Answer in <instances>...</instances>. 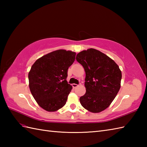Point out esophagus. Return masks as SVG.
Masks as SVG:
<instances>
[{
    "instance_id": "1",
    "label": "esophagus",
    "mask_w": 147,
    "mask_h": 147,
    "mask_svg": "<svg viewBox=\"0 0 147 147\" xmlns=\"http://www.w3.org/2000/svg\"><path fill=\"white\" fill-rule=\"evenodd\" d=\"M78 86H79L78 85H77V84H75V83H73V84H72V86H73L74 88H76V87H78Z\"/></svg>"
}]
</instances>
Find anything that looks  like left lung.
Listing matches in <instances>:
<instances>
[{
  "mask_svg": "<svg viewBox=\"0 0 147 147\" xmlns=\"http://www.w3.org/2000/svg\"><path fill=\"white\" fill-rule=\"evenodd\" d=\"M76 59L86 73V93L80 98L81 104L93 113L105 110L120 89L122 74L118 65L94 49L80 52Z\"/></svg>",
  "mask_w": 147,
  "mask_h": 147,
  "instance_id": "obj_1",
  "label": "left lung"
}]
</instances>
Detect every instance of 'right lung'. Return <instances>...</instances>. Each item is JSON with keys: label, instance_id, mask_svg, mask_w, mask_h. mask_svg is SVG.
Returning <instances> with one entry per match:
<instances>
[{"label": "right lung", "instance_id": "1", "mask_svg": "<svg viewBox=\"0 0 147 147\" xmlns=\"http://www.w3.org/2000/svg\"><path fill=\"white\" fill-rule=\"evenodd\" d=\"M76 53L57 50L35 62L28 73L31 93L44 110L54 112L66 103L72 86L66 78L68 68L75 60Z\"/></svg>", "mask_w": 147, "mask_h": 147}]
</instances>
